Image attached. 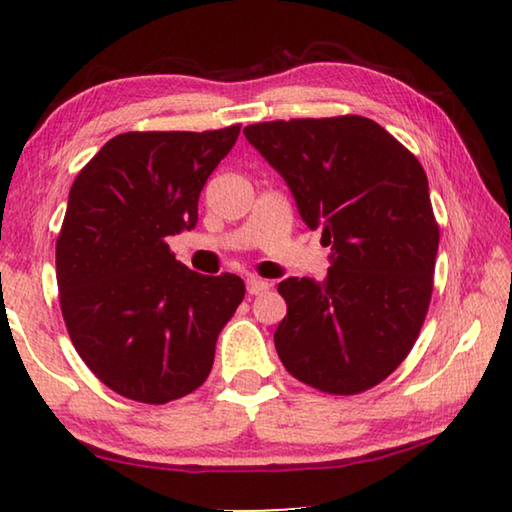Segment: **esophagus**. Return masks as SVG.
<instances>
[{"mask_svg": "<svg viewBox=\"0 0 512 512\" xmlns=\"http://www.w3.org/2000/svg\"><path fill=\"white\" fill-rule=\"evenodd\" d=\"M268 287H271V284H268L266 280H262V277H255V275H250L248 280H246V289H248L250 296H259V293L268 291Z\"/></svg>", "mask_w": 512, "mask_h": 512, "instance_id": "1", "label": "esophagus"}]
</instances>
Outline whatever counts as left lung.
Here are the masks:
<instances>
[{"label": "left lung", "mask_w": 512, "mask_h": 512, "mask_svg": "<svg viewBox=\"0 0 512 512\" xmlns=\"http://www.w3.org/2000/svg\"><path fill=\"white\" fill-rule=\"evenodd\" d=\"M244 135L287 180L302 221L332 246L323 282L277 284L287 316L275 350L302 384L368 391L406 359L429 309L440 232L427 173L359 115L264 121Z\"/></svg>", "instance_id": "obj_1"}]
</instances>
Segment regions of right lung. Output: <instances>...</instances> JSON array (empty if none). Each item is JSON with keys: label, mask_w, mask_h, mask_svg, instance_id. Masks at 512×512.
Here are the masks:
<instances>
[{"label": "right lung", "mask_w": 512, "mask_h": 512, "mask_svg": "<svg viewBox=\"0 0 512 512\" xmlns=\"http://www.w3.org/2000/svg\"><path fill=\"white\" fill-rule=\"evenodd\" d=\"M239 131L121 133L69 189L56 241L60 311L85 366L128 400L196 391L244 300L241 277L196 273L167 244L196 225L201 189Z\"/></svg>", "instance_id": "add662e5"}]
</instances>
